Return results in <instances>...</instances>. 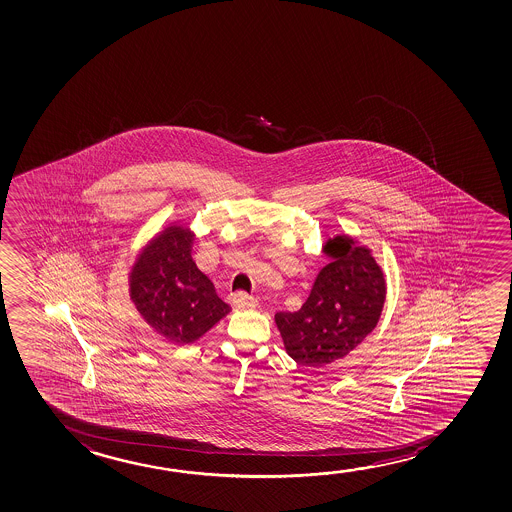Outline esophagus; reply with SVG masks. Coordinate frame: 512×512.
Here are the masks:
<instances>
[{
	"label": "esophagus",
	"mask_w": 512,
	"mask_h": 512,
	"mask_svg": "<svg viewBox=\"0 0 512 512\" xmlns=\"http://www.w3.org/2000/svg\"><path fill=\"white\" fill-rule=\"evenodd\" d=\"M231 304H233V307H237V309H254V307L258 306V300L245 295V293H235L231 297Z\"/></svg>",
	"instance_id": "obj_1"
}]
</instances>
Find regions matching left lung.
Here are the masks:
<instances>
[{
	"label": "left lung",
	"mask_w": 512,
	"mask_h": 512,
	"mask_svg": "<svg viewBox=\"0 0 512 512\" xmlns=\"http://www.w3.org/2000/svg\"><path fill=\"white\" fill-rule=\"evenodd\" d=\"M323 252L330 263L316 277L306 304L295 313L275 314L286 353L302 366L344 359L376 328L387 297L385 274L369 247L336 235Z\"/></svg>",
	"instance_id": "obj_1"
}]
</instances>
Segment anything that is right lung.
<instances>
[{"label": "right lung", "instance_id": "obj_1", "mask_svg": "<svg viewBox=\"0 0 512 512\" xmlns=\"http://www.w3.org/2000/svg\"><path fill=\"white\" fill-rule=\"evenodd\" d=\"M194 237L184 222H169L139 249L129 272L130 302L153 332L178 346L198 341L231 311L192 261Z\"/></svg>", "mask_w": 512, "mask_h": 512}]
</instances>
